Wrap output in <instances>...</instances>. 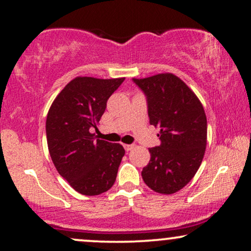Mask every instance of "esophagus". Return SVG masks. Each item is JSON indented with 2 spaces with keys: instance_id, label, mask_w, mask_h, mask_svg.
Returning <instances> with one entry per match:
<instances>
[{
  "instance_id": "34e87169",
  "label": "esophagus",
  "mask_w": 251,
  "mask_h": 251,
  "mask_svg": "<svg viewBox=\"0 0 251 251\" xmlns=\"http://www.w3.org/2000/svg\"><path fill=\"white\" fill-rule=\"evenodd\" d=\"M123 147H125V150L126 151V152H129V151H131L133 147H135V145H129V144H126V145H123Z\"/></svg>"
}]
</instances>
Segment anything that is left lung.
I'll return each mask as SVG.
<instances>
[{
    "instance_id": "left-lung-1",
    "label": "left lung",
    "mask_w": 251,
    "mask_h": 251,
    "mask_svg": "<svg viewBox=\"0 0 251 251\" xmlns=\"http://www.w3.org/2000/svg\"><path fill=\"white\" fill-rule=\"evenodd\" d=\"M146 96L150 123L160 129L161 144L150 149L142 177L154 192L173 194L197 174L207 146V118L193 91L176 75L132 78Z\"/></svg>"
}]
</instances>
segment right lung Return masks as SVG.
<instances>
[{
    "mask_svg": "<svg viewBox=\"0 0 251 251\" xmlns=\"http://www.w3.org/2000/svg\"><path fill=\"white\" fill-rule=\"evenodd\" d=\"M125 77L78 76L54 99L48 112L46 131L51 160L72 187L83 195H99L115 183L125 155L120 144L96 139L106 102Z\"/></svg>",
    "mask_w": 251,
    "mask_h": 251,
    "instance_id": "right-lung-1",
    "label": "right lung"
}]
</instances>
